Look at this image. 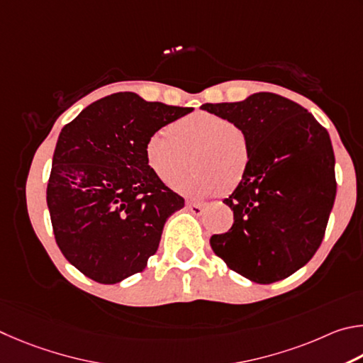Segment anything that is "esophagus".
<instances>
[{
	"mask_svg": "<svg viewBox=\"0 0 363 363\" xmlns=\"http://www.w3.org/2000/svg\"><path fill=\"white\" fill-rule=\"evenodd\" d=\"M186 208L194 215H202L206 211V204H199V202H186Z\"/></svg>",
	"mask_w": 363,
	"mask_h": 363,
	"instance_id": "34e87169",
	"label": "esophagus"
}]
</instances>
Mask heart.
<instances>
[{
  "instance_id": "heart-1",
  "label": "heart",
  "mask_w": 363,
  "mask_h": 363,
  "mask_svg": "<svg viewBox=\"0 0 363 363\" xmlns=\"http://www.w3.org/2000/svg\"><path fill=\"white\" fill-rule=\"evenodd\" d=\"M194 155V174L177 189L189 198H204L236 188L247 172L250 148L244 132L218 114L198 111L161 127L145 143V159L167 186L184 176Z\"/></svg>"
}]
</instances>
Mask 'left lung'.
I'll return each mask as SVG.
<instances>
[{"instance_id": "1", "label": "left lung", "mask_w": 363, "mask_h": 363, "mask_svg": "<svg viewBox=\"0 0 363 363\" xmlns=\"http://www.w3.org/2000/svg\"><path fill=\"white\" fill-rule=\"evenodd\" d=\"M244 132L250 161L223 202L234 223L213 234V252L238 274L272 284L303 268L320 247L336 196L335 155L325 127L301 105L271 92L206 104Z\"/></svg>"}]
</instances>
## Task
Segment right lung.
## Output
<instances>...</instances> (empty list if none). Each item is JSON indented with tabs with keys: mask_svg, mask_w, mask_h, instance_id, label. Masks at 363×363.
Segmentation results:
<instances>
[{
	"mask_svg": "<svg viewBox=\"0 0 363 363\" xmlns=\"http://www.w3.org/2000/svg\"><path fill=\"white\" fill-rule=\"evenodd\" d=\"M191 111L118 92L62 129L46 199L57 245L89 279L121 282L156 253L165 221L185 199L152 174L145 143Z\"/></svg>",
	"mask_w": 363,
	"mask_h": 363,
	"instance_id": "add662e5",
	"label": "right lung"
}]
</instances>
